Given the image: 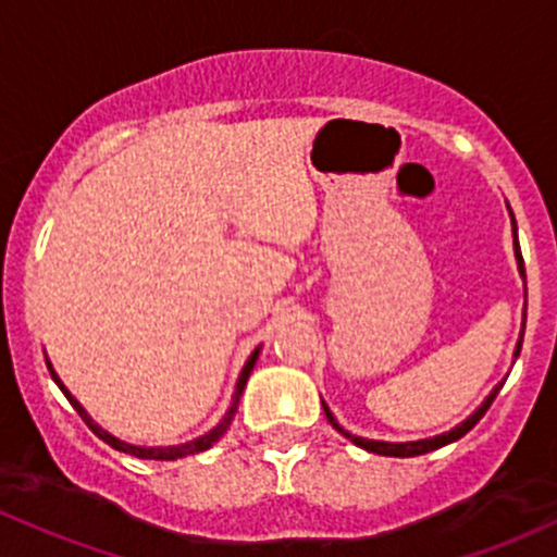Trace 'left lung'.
Returning <instances> with one entry per match:
<instances>
[{
  "mask_svg": "<svg viewBox=\"0 0 557 557\" xmlns=\"http://www.w3.org/2000/svg\"><path fill=\"white\" fill-rule=\"evenodd\" d=\"M507 211H510V224H512V253H516V264H518V274H521V280L527 283V269H523V256H521V246H518V227H516V216H512V209L507 206ZM527 309V307H523ZM523 327H527V311H523V325H521V335H518V344H516V351H512V359H518V354H521V346H523ZM505 386V381H499L497 386L492 388V394L486 396L484 401H481V407L475 409L473 414H468L466 420H462L460 425H455L451 431L447 433H438V436L433 438H418V442H375V438H362V436H354V433H348L346 428L338 425V420H335V414L330 412V407L322 401V409H325V418L330 420V425L335 428L338 433H344L351 444H357V447L368 449V451H375V455H386V457H414V455H425V451H433L438 447H447V444L457 442V438H462L466 433L479 423L481 418L486 414V409L492 407L494 396L499 394V388Z\"/></svg>",
  "mask_w": 557,
  "mask_h": 557,
  "instance_id": "8db88e82",
  "label": "left lung"
}]
</instances>
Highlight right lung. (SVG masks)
Here are the masks:
<instances>
[{"instance_id": "right-lung-1", "label": "right lung", "mask_w": 557, "mask_h": 557, "mask_svg": "<svg viewBox=\"0 0 557 557\" xmlns=\"http://www.w3.org/2000/svg\"><path fill=\"white\" fill-rule=\"evenodd\" d=\"M259 354H261V346H256L253 351H250L248 362L243 364V370H240V377H237V383H235V394H232V405H230L227 412H224V418L219 420V423L213 425L209 433H203V436L193 438V442L176 444V447H139V444H129V442H124V438H119V436H113V433H108L106 428H100V425L95 423V420H91V414H89L87 409H84L82 405H78V399H76V396H73L71 391L63 386V381H60V377H58V372H54V368H52V362H50V359H47V368H50V375H52V381L58 383L60 391H63V394H65V399H69L71 405H73V409H76V412L82 414V420H84V423H87V425L91 428V431H95L97 436L102 438V442L110 444V447H113V449H119V451H126V455H134V457H139V460H180V457H187V455H198V451H206V449H209V447H213V444H216L219 438L224 436V433H227V428L232 425V420H235L237 405H240V396H243V391H246V383H248L250 372H253V364H256V359H259Z\"/></svg>"}]
</instances>
